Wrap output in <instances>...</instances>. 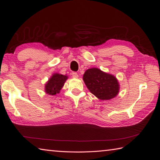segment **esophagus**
<instances>
[{"mask_svg":"<svg viewBox=\"0 0 160 160\" xmlns=\"http://www.w3.org/2000/svg\"><path fill=\"white\" fill-rule=\"evenodd\" d=\"M71 75H72V77H74V78H77V77H78V74H77V72H72Z\"/></svg>","mask_w":160,"mask_h":160,"instance_id":"1","label":"esophagus"}]
</instances>
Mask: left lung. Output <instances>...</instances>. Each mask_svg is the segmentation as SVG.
<instances>
[{"label": "left lung", "mask_w": 160, "mask_h": 160, "mask_svg": "<svg viewBox=\"0 0 160 160\" xmlns=\"http://www.w3.org/2000/svg\"><path fill=\"white\" fill-rule=\"evenodd\" d=\"M83 81L92 94L101 100H109L118 95L119 87L117 79L98 68L87 70Z\"/></svg>", "instance_id": "8db88e82"}]
</instances>
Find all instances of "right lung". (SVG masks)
Instances as JSON below:
<instances>
[{"label": "right lung", "instance_id": "add662e5", "mask_svg": "<svg viewBox=\"0 0 160 160\" xmlns=\"http://www.w3.org/2000/svg\"><path fill=\"white\" fill-rule=\"evenodd\" d=\"M67 79L66 75L55 73L52 75L51 79L48 81L45 85V92L51 95H55L59 93L60 90L64 85L65 81Z\"/></svg>", "mask_w": 160, "mask_h": 160}]
</instances>
